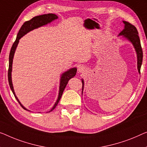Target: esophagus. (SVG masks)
I'll return each mask as SVG.
<instances>
[{
    "label": "esophagus",
    "mask_w": 147,
    "mask_h": 147,
    "mask_svg": "<svg viewBox=\"0 0 147 147\" xmlns=\"http://www.w3.org/2000/svg\"><path fill=\"white\" fill-rule=\"evenodd\" d=\"M78 72H79V73H84V72L86 71V68H85V67L82 66H82H80L79 67H78Z\"/></svg>",
    "instance_id": "34e87169"
}]
</instances>
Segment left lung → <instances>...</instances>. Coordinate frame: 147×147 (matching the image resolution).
<instances>
[{"label":"left lung","mask_w":147,"mask_h":147,"mask_svg":"<svg viewBox=\"0 0 147 147\" xmlns=\"http://www.w3.org/2000/svg\"><path fill=\"white\" fill-rule=\"evenodd\" d=\"M125 24L124 29L119 33L118 36H122L123 38L127 39L129 41L132 43L133 47H134L135 51L137 53V69L139 73L141 71V67L142 65V61H143V50H142L141 41L139 37V33L137 28L131 24L127 22L126 21H123ZM82 94L83 92V89H84V80L82 79Z\"/></svg>","instance_id":"1"}]
</instances>
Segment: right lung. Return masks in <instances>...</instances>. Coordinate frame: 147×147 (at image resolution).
Here are the masks:
<instances>
[{
  "instance_id": "obj_1",
  "label": "right lung",
  "mask_w": 147,
  "mask_h": 147,
  "mask_svg": "<svg viewBox=\"0 0 147 147\" xmlns=\"http://www.w3.org/2000/svg\"><path fill=\"white\" fill-rule=\"evenodd\" d=\"M58 16L57 15L54 14H43V15H39V16H37L36 17H34L32 19L30 20L29 21L26 22L24 23V24L22 26L20 30H19V32L18 33L16 41H14V43H13L12 46V48L10 49V55H9V67H8V82H9V85L10 87V89L12 92L14 94V95L17 100V101L20 104V106L22 107V108L26 109V110L30 111L28 109H26L25 107H24L22 104H21L20 102L19 101L18 98H17L16 96V94L14 92V87H13L12 84V63H13V58H14V55L15 53V51H16V47L18 46V44L19 43L20 39L28 34V32L30 31H32L33 30L36 29V28H38L39 27H41V26L47 25V24L51 23L55 20L57 19ZM76 71H77V69L76 67L72 68V69H70L68 70V71H65L61 74V79H60V84H59V96L56 102L55 103L54 106H53V108L50 111H48V112H51V111L53 110V109L55 108L57 105L58 104L59 102L61 99V96L63 93V91L66 87L67 84L69 80L71 79V78L74 77V76L76 75Z\"/></svg>"
}]
</instances>
